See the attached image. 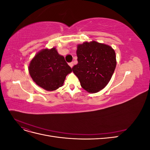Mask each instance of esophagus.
I'll return each instance as SVG.
<instances>
[{
	"label": "esophagus",
	"mask_w": 150,
	"mask_h": 150,
	"mask_svg": "<svg viewBox=\"0 0 150 150\" xmlns=\"http://www.w3.org/2000/svg\"><path fill=\"white\" fill-rule=\"evenodd\" d=\"M69 66L72 68V67H73V66H74V63H73V62H70L69 64Z\"/></svg>",
	"instance_id": "34e87169"
}]
</instances>
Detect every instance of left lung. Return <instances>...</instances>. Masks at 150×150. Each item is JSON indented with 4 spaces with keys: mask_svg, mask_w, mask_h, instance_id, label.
Here are the masks:
<instances>
[{
    "mask_svg": "<svg viewBox=\"0 0 150 150\" xmlns=\"http://www.w3.org/2000/svg\"><path fill=\"white\" fill-rule=\"evenodd\" d=\"M78 64L72 71L81 87L89 93H96L110 82L116 66L115 50L109 45L94 40L77 46Z\"/></svg>",
    "mask_w": 150,
    "mask_h": 150,
    "instance_id": "1",
    "label": "left lung"
}]
</instances>
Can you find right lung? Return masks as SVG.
<instances>
[{
  "label": "right lung",
  "mask_w": 150,
  "mask_h": 150,
  "mask_svg": "<svg viewBox=\"0 0 150 150\" xmlns=\"http://www.w3.org/2000/svg\"><path fill=\"white\" fill-rule=\"evenodd\" d=\"M28 69L34 82L48 91L61 87L66 76L72 72L64 57L59 54L56 47L40 50L32 59Z\"/></svg>",
  "instance_id": "obj_1"
}]
</instances>
